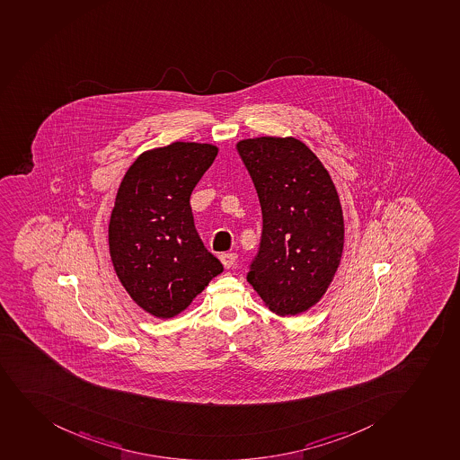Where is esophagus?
Wrapping results in <instances>:
<instances>
[{"mask_svg":"<svg viewBox=\"0 0 460 460\" xmlns=\"http://www.w3.org/2000/svg\"><path fill=\"white\" fill-rule=\"evenodd\" d=\"M219 259L223 261L224 268H232L236 263V252H224Z\"/></svg>","mask_w":460,"mask_h":460,"instance_id":"34e87169","label":"esophagus"}]
</instances>
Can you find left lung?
<instances>
[{
    "label": "left lung",
    "mask_w": 460,
    "mask_h": 460,
    "mask_svg": "<svg viewBox=\"0 0 460 460\" xmlns=\"http://www.w3.org/2000/svg\"><path fill=\"white\" fill-rule=\"evenodd\" d=\"M261 201V245L247 280L270 310L303 314L323 298L343 250V215L329 171L296 137L239 140Z\"/></svg>",
    "instance_id": "8db88e82"
}]
</instances>
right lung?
I'll list each match as a JSON object with an SVG mask.
<instances>
[{
    "label": "right lung",
    "instance_id": "1",
    "mask_svg": "<svg viewBox=\"0 0 460 460\" xmlns=\"http://www.w3.org/2000/svg\"><path fill=\"white\" fill-rule=\"evenodd\" d=\"M217 155V146L197 142L146 151L118 189L109 223L111 263L131 300L155 318L183 312L223 272L189 204Z\"/></svg>",
    "mask_w": 460,
    "mask_h": 460
}]
</instances>
